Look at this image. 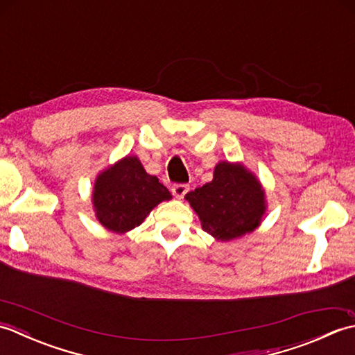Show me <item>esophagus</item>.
Returning <instances> with one entry per match:
<instances>
[{
    "mask_svg": "<svg viewBox=\"0 0 355 355\" xmlns=\"http://www.w3.org/2000/svg\"><path fill=\"white\" fill-rule=\"evenodd\" d=\"M188 190H190V187H188L187 184H176V185L171 187L173 196L178 198V199H182L185 194L188 193Z\"/></svg>",
    "mask_w": 355,
    "mask_h": 355,
    "instance_id": "1",
    "label": "esophagus"
}]
</instances>
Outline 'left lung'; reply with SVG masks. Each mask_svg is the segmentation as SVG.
Listing matches in <instances>:
<instances>
[{
  "label": "left lung",
  "mask_w": 355,
  "mask_h": 355,
  "mask_svg": "<svg viewBox=\"0 0 355 355\" xmlns=\"http://www.w3.org/2000/svg\"><path fill=\"white\" fill-rule=\"evenodd\" d=\"M185 199L202 230L220 242L252 233L266 211L263 187L242 162H218L211 182L187 193Z\"/></svg>",
  "instance_id": "obj_1"
}]
</instances>
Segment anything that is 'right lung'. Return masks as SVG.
Instances as JSON below:
<instances>
[{
  "label": "right lung",
  "mask_w": 355,
  "mask_h": 355,
  "mask_svg": "<svg viewBox=\"0 0 355 355\" xmlns=\"http://www.w3.org/2000/svg\"><path fill=\"white\" fill-rule=\"evenodd\" d=\"M171 194L136 156H125L96 176L92 204L101 225L116 234L139 227L151 209Z\"/></svg>",
  "instance_id": "right-lung-1"
}]
</instances>
